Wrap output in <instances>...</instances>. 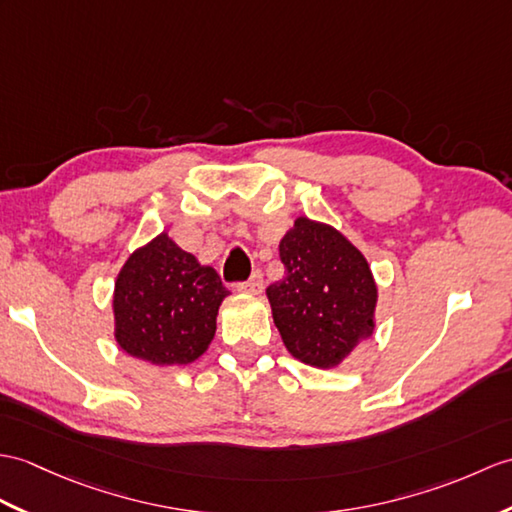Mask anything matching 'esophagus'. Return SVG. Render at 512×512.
Returning <instances> with one entry per match:
<instances>
[{
    "label": "esophagus",
    "mask_w": 512,
    "mask_h": 512,
    "mask_svg": "<svg viewBox=\"0 0 512 512\" xmlns=\"http://www.w3.org/2000/svg\"><path fill=\"white\" fill-rule=\"evenodd\" d=\"M237 290L244 292V294H259L264 290V277H261V272L255 270L251 279L244 281V283H237Z\"/></svg>",
    "instance_id": "1"
}]
</instances>
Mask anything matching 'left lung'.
<instances>
[{
    "label": "left lung",
    "instance_id": "obj_1",
    "mask_svg": "<svg viewBox=\"0 0 512 512\" xmlns=\"http://www.w3.org/2000/svg\"><path fill=\"white\" fill-rule=\"evenodd\" d=\"M279 257L285 275L266 294L285 349L316 368L338 366L373 336L371 266L340 231L303 216L283 235Z\"/></svg>",
    "mask_w": 512,
    "mask_h": 512
}]
</instances>
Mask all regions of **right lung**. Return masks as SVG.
Instances as JSON below:
<instances>
[{
	"instance_id": "right-lung-1",
	"label": "right lung",
	"mask_w": 512,
	"mask_h": 512,
	"mask_svg": "<svg viewBox=\"0 0 512 512\" xmlns=\"http://www.w3.org/2000/svg\"><path fill=\"white\" fill-rule=\"evenodd\" d=\"M229 290L211 266H200L168 233L126 259L113 292L115 340L154 366L189 364L209 349Z\"/></svg>"
}]
</instances>
